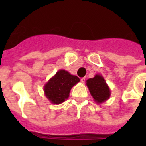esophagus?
<instances>
[{
    "label": "esophagus",
    "instance_id": "esophagus-1",
    "mask_svg": "<svg viewBox=\"0 0 146 146\" xmlns=\"http://www.w3.org/2000/svg\"><path fill=\"white\" fill-rule=\"evenodd\" d=\"M85 81H86V78L82 77V79H81V82H82V83H84Z\"/></svg>",
    "mask_w": 146,
    "mask_h": 146
}]
</instances>
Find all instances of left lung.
I'll return each instance as SVG.
<instances>
[{
	"instance_id": "1",
	"label": "left lung",
	"mask_w": 146,
	"mask_h": 146,
	"mask_svg": "<svg viewBox=\"0 0 146 146\" xmlns=\"http://www.w3.org/2000/svg\"><path fill=\"white\" fill-rule=\"evenodd\" d=\"M86 82L89 92L97 104H102L111 96V89L102 75L96 74L93 78L87 80Z\"/></svg>"
}]
</instances>
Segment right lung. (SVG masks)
<instances>
[{
    "mask_svg": "<svg viewBox=\"0 0 146 146\" xmlns=\"http://www.w3.org/2000/svg\"><path fill=\"white\" fill-rule=\"evenodd\" d=\"M80 78L65 70H60L44 86V92L50 103L61 104L69 98L73 86L80 82Z\"/></svg>",
    "mask_w": 146,
    "mask_h": 146,
    "instance_id": "add662e5",
    "label": "right lung"
}]
</instances>
